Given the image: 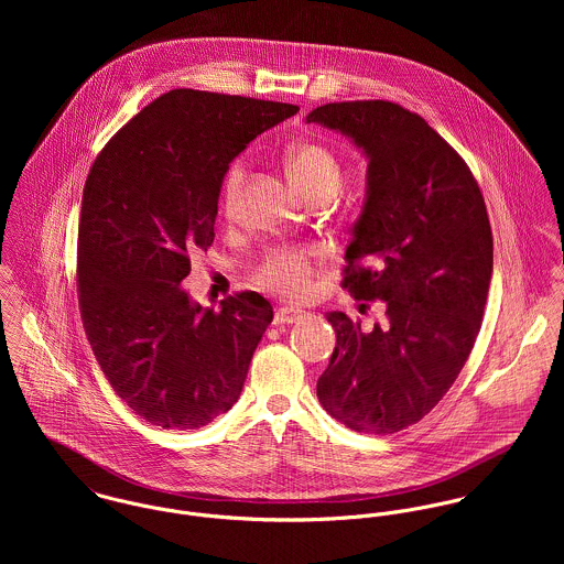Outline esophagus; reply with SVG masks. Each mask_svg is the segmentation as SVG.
<instances>
[{"instance_id": "1", "label": "esophagus", "mask_w": 564, "mask_h": 564, "mask_svg": "<svg viewBox=\"0 0 564 564\" xmlns=\"http://www.w3.org/2000/svg\"><path fill=\"white\" fill-rule=\"evenodd\" d=\"M306 313L304 311H295V308H278L273 323L275 325H291V323H297Z\"/></svg>"}]
</instances>
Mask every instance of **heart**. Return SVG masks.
Returning <instances> with one entry per match:
<instances>
[{
  "label": "heart",
  "instance_id": "heart-1",
  "mask_svg": "<svg viewBox=\"0 0 564 564\" xmlns=\"http://www.w3.org/2000/svg\"><path fill=\"white\" fill-rule=\"evenodd\" d=\"M286 173L291 184L304 195L315 193H334L340 182V164L315 143H297L286 152ZM247 175V164L242 159L230 162L221 182V208L230 215L239 202L242 182ZM313 251L302 249H280L264 258L258 269L260 286L282 295L300 297L313 275Z\"/></svg>",
  "mask_w": 564,
  "mask_h": 564
}]
</instances>
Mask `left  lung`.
Masks as SVG:
<instances>
[{
	"instance_id": "left-lung-1",
	"label": "left lung",
	"mask_w": 564,
	"mask_h": 564,
	"mask_svg": "<svg viewBox=\"0 0 564 564\" xmlns=\"http://www.w3.org/2000/svg\"><path fill=\"white\" fill-rule=\"evenodd\" d=\"M306 123L343 134L369 162L343 286L387 306L369 332L327 315L336 347L317 398L356 432H400L441 402L480 332L492 275L482 193L465 161L398 104H325Z\"/></svg>"
}]
</instances>
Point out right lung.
I'll list each match as a JSON object with an SVG mask.
<instances>
[{"label":"right lung","mask_w":564,"mask_h":564,"mask_svg":"<svg viewBox=\"0 0 564 564\" xmlns=\"http://www.w3.org/2000/svg\"><path fill=\"white\" fill-rule=\"evenodd\" d=\"M297 110L177 88L90 166L78 230L82 323L115 393L162 430H197L241 398L271 304L249 291L202 308L182 282L191 256L215 241L230 162Z\"/></svg>","instance_id":"obj_1"}]
</instances>
